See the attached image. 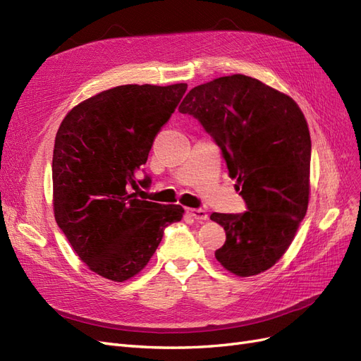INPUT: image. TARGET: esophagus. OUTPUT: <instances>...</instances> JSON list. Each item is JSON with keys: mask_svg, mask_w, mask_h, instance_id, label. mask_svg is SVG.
<instances>
[{"mask_svg": "<svg viewBox=\"0 0 361 361\" xmlns=\"http://www.w3.org/2000/svg\"><path fill=\"white\" fill-rule=\"evenodd\" d=\"M185 212H187L190 216H192L194 220H197V221H204L207 218V214L204 209H192V207H187Z\"/></svg>", "mask_w": 361, "mask_h": 361, "instance_id": "obj_1", "label": "esophagus"}]
</instances>
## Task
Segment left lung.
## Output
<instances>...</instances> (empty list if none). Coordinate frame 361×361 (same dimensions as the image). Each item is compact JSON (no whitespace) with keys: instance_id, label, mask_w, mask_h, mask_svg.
<instances>
[{"instance_id":"1","label":"left lung","mask_w":361,"mask_h":361,"mask_svg":"<svg viewBox=\"0 0 361 361\" xmlns=\"http://www.w3.org/2000/svg\"><path fill=\"white\" fill-rule=\"evenodd\" d=\"M179 111L197 118L221 149L247 204L243 214L211 215L226 231L216 260L239 277L267 271L285 255L307 212L312 141L300 106L238 73L194 87Z\"/></svg>"}]
</instances>
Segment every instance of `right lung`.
Here are the masks:
<instances>
[{"label":"right lung","instance_id":"right-lung-1","mask_svg":"<svg viewBox=\"0 0 361 361\" xmlns=\"http://www.w3.org/2000/svg\"><path fill=\"white\" fill-rule=\"evenodd\" d=\"M185 92L183 82L118 85L73 106L57 130L54 215L76 255L101 277L125 281L138 274L164 228L182 220V206L140 200L129 187H138L135 173Z\"/></svg>","mask_w":361,"mask_h":361}]
</instances>
